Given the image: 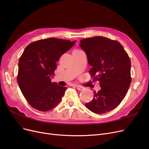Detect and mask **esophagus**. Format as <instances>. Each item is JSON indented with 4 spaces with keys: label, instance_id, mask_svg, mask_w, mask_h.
Returning <instances> with one entry per match:
<instances>
[{
    "label": "esophagus",
    "instance_id": "34e87169",
    "mask_svg": "<svg viewBox=\"0 0 149 149\" xmlns=\"http://www.w3.org/2000/svg\"><path fill=\"white\" fill-rule=\"evenodd\" d=\"M75 87H76L77 89L79 90V91H81V90H83L84 89L83 87L81 86H80V85H76Z\"/></svg>",
    "mask_w": 149,
    "mask_h": 149
}]
</instances>
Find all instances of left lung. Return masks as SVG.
Listing matches in <instances>:
<instances>
[{"mask_svg": "<svg viewBox=\"0 0 149 149\" xmlns=\"http://www.w3.org/2000/svg\"><path fill=\"white\" fill-rule=\"evenodd\" d=\"M80 46L86 54L89 73L98 81L101 89L86 107L101 114L113 110L126 96L131 83V62L121 44L102 36L82 39Z\"/></svg>", "mask_w": 149, "mask_h": 149, "instance_id": "left-lung-1", "label": "left lung"}]
</instances>
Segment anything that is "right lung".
Instances as JSON below:
<instances>
[{
    "label": "right lung",
    "instance_id": "add662e5",
    "mask_svg": "<svg viewBox=\"0 0 149 149\" xmlns=\"http://www.w3.org/2000/svg\"><path fill=\"white\" fill-rule=\"evenodd\" d=\"M75 42L51 37L26 47L19 61L17 83L31 107L45 112L60 102L67 88L52 83L51 77L57 68L56 62Z\"/></svg>",
    "mask_w": 149,
    "mask_h": 149
}]
</instances>
